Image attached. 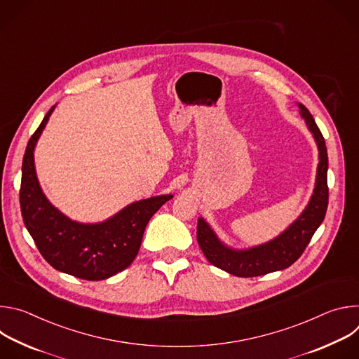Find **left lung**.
<instances>
[{
	"label": "left lung",
	"mask_w": 359,
	"mask_h": 359,
	"mask_svg": "<svg viewBox=\"0 0 359 359\" xmlns=\"http://www.w3.org/2000/svg\"><path fill=\"white\" fill-rule=\"evenodd\" d=\"M299 111L306 126L313 132L320 150L314 194L302 215L277 238L244 251L223 245L206 222L203 219L197 222V241L203 254L213 266L233 276L259 277L290 267L299 259L325 217L328 208V155L325 139L309 109L299 105Z\"/></svg>",
	"instance_id": "obj_1"
}]
</instances>
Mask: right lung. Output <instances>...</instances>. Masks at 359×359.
Returning <instances> with one entry per match:
<instances>
[{
    "label": "right lung",
    "instance_id": "obj_1",
    "mask_svg": "<svg viewBox=\"0 0 359 359\" xmlns=\"http://www.w3.org/2000/svg\"><path fill=\"white\" fill-rule=\"evenodd\" d=\"M54 108L48 111L31 136L22 159L20 204L24 224L42 257L55 270L88 281L105 280L132 264L146 224L172 196L132 203L112 219L97 224H82L65 217L43 196L34 166L36 140Z\"/></svg>",
    "mask_w": 359,
    "mask_h": 359
}]
</instances>
